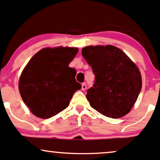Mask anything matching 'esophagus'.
<instances>
[{"mask_svg": "<svg viewBox=\"0 0 160 160\" xmlns=\"http://www.w3.org/2000/svg\"><path fill=\"white\" fill-rule=\"evenodd\" d=\"M86 89H87V84H86L85 82H84L82 84V91H85Z\"/></svg>", "mask_w": 160, "mask_h": 160, "instance_id": "esophagus-1", "label": "esophagus"}]
</instances>
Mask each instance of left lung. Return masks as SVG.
I'll use <instances>...</instances> for the list:
<instances>
[{"label":"left lung","instance_id":"obj_1","mask_svg":"<svg viewBox=\"0 0 160 160\" xmlns=\"http://www.w3.org/2000/svg\"><path fill=\"white\" fill-rule=\"evenodd\" d=\"M82 54L95 76L94 84L86 95L91 106L108 118L126 115L142 90L136 65L123 51L110 45L84 47Z\"/></svg>","mask_w":160,"mask_h":160}]
</instances>
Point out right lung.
<instances>
[{"instance_id":"right-lung-1","label":"right lung","mask_w":160,"mask_h":160,"mask_svg":"<svg viewBox=\"0 0 160 160\" xmlns=\"http://www.w3.org/2000/svg\"><path fill=\"white\" fill-rule=\"evenodd\" d=\"M78 50L58 47L40 50L31 58L21 75V97L34 115L50 118L64 110L76 91V69L69 67Z\"/></svg>"}]
</instances>
